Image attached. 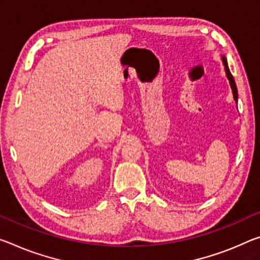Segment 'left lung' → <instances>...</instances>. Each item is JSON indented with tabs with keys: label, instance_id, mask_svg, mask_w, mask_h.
Listing matches in <instances>:
<instances>
[{
	"label": "left lung",
	"instance_id": "left-lung-1",
	"mask_svg": "<svg viewBox=\"0 0 260 260\" xmlns=\"http://www.w3.org/2000/svg\"><path fill=\"white\" fill-rule=\"evenodd\" d=\"M222 61H223V64H224V71H225V74H226V77H228V80H229V83H230V86H232V89H233V93H234V100L237 102V88H236V83H235V80H234V77H233V75H232V73H230V71H229V68H228V63H226V60H225V57L223 56L222 57Z\"/></svg>",
	"mask_w": 260,
	"mask_h": 260
}]
</instances>
